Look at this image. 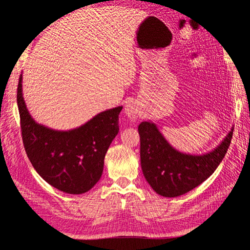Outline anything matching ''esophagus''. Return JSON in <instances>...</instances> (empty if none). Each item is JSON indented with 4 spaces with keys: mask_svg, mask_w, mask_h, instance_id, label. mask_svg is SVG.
<instances>
[{
    "mask_svg": "<svg viewBox=\"0 0 250 250\" xmlns=\"http://www.w3.org/2000/svg\"><path fill=\"white\" fill-rule=\"evenodd\" d=\"M125 113L131 121L138 119L141 116V109L139 107V104L135 101L127 102L125 105Z\"/></svg>",
    "mask_w": 250,
    "mask_h": 250,
    "instance_id": "obj_1",
    "label": "esophagus"
}]
</instances>
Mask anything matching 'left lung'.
Segmentation results:
<instances>
[{
  "label": "left lung",
  "mask_w": 250,
  "mask_h": 250,
  "mask_svg": "<svg viewBox=\"0 0 250 250\" xmlns=\"http://www.w3.org/2000/svg\"><path fill=\"white\" fill-rule=\"evenodd\" d=\"M231 129L216 149L202 155L181 153L158 131L155 124L139 125L141 166L153 190L164 197H177L207 180L222 162L232 138Z\"/></svg>",
  "instance_id": "8db88e82"
}]
</instances>
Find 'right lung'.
I'll return each instance as SVG.
<instances>
[{
	"mask_svg": "<svg viewBox=\"0 0 250 250\" xmlns=\"http://www.w3.org/2000/svg\"><path fill=\"white\" fill-rule=\"evenodd\" d=\"M21 75L17 101L27 156L49 185L69 194L89 191L100 179L104 157L119 132L118 106L98 113L76 129L58 131L37 124L22 98Z\"/></svg>",
	"mask_w": 250,
	"mask_h": 250,
	"instance_id": "add662e5",
	"label": "right lung"
}]
</instances>
